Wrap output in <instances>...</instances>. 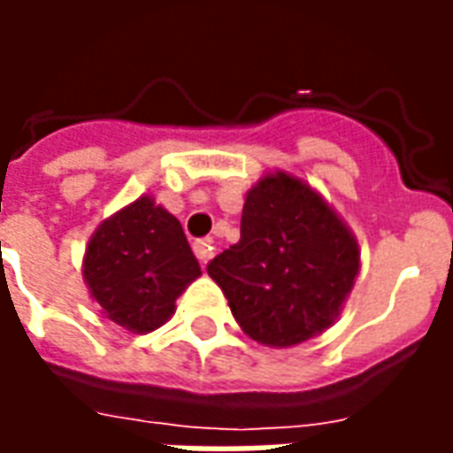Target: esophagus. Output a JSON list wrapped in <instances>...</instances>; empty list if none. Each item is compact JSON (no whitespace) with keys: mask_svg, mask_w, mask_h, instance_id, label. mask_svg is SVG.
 <instances>
[{"mask_svg":"<svg viewBox=\"0 0 453 453\" xmlns=\"http://www.w3.org/2000/svg\"><path fill=\"white\" fill-rule=\"evenodd\" d=\"M213 250H216V247H213V240H211V237H201V240L194 242V255H196L203 265L213 257Z\"/></svg>","mask_w":453,"mask_h":453,"instance_id":"obj_1","label":"esophagus"}]
</instances>
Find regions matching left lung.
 I'll list each match as a JSON object with an SVG mask.
<instances>
[{"label":"left lung","mask_w":453,"mask_h":453,"mask_svg":"<svg viewBox=\"0 0 453 453\" xmlns=\"http://www.w3.org/2000/svg\"><path fill=\"white\" fill-rule=\"evenodd\" d=\"M206 272L252 340L291 347L337 318L359 272V247L313 188L276 174L247 194L240 240Z\"/></svg>","instance_id":"left-lung-1"}]
</instances>
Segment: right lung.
I'll list each match as a JSON object with an SVG mask.
<instances>
[{"label": "right lung", "mask_w": 453, "mask_h": 453, "mask_svg": "<svg viewBox=\"0 0 453 453\" xmlns=\"http://www.w3.org/2000/svg\"><path fill=\"white\" fill-rule=\"evenodd\" d=\"M198 274L179 220L148 196L109 218L84 257L94 301L130 333H150L165 323L179 294Z\"/></svg>", "instance_id": "add662e5"}]
</instances>
